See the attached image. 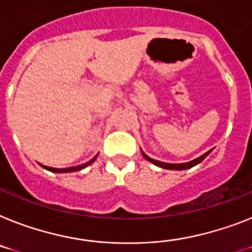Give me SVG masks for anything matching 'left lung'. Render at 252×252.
I'll use <instances>...</instances> for the list:
<instances>
[{
  "label": "left lung",
  "mask_w": 252,
  "mask_h": 252,
  "mask_svg": "<svg viewBox=\"0 0 252 252\" xmlns=\"http://www.w3.org/2000/svg\"><path fill=\"white\" fill-rule=\"evenodd\" d=\"M210 152H211V150H210V151H208V152H205L204 155H201V156H200V158H194V160H191V161H188V162H182V164H169V162L158 161V160H154V158H149V156L146 155V154L143 151H142V155H143V158H146V160H149L150 162H152V164H155L156 166H160V168L170 169V170H185V169H189V168H192V166L200 164V162H201L202 160H204V158H206V156H208L209 154H210Z\"/></svg>",
  "instance_id": "obj_1"
}]
</instances>
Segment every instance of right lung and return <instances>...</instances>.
<instances>
[{"label":"right lung","instance_id":"obj_1","mask_svg":"<svg viewBox=\"0 0 252 252\" xmlns=\"http://www.w3.org/2000/svg\"><path fill=\"white\" fill-rule=\"evenodd\" d=\"M96 158H97V155L94 156L92 160H90L88 162H86V164H82V165H77V166H71V168L58 169V168H51V166H44V165H42V168L47 169V170H50V172H52V173H73V172H78V170H82V169H84L86 166L91 165V164H92V162H94Z\"/></svg>","mask_w":252,"mask_h":252}]
</instances>
